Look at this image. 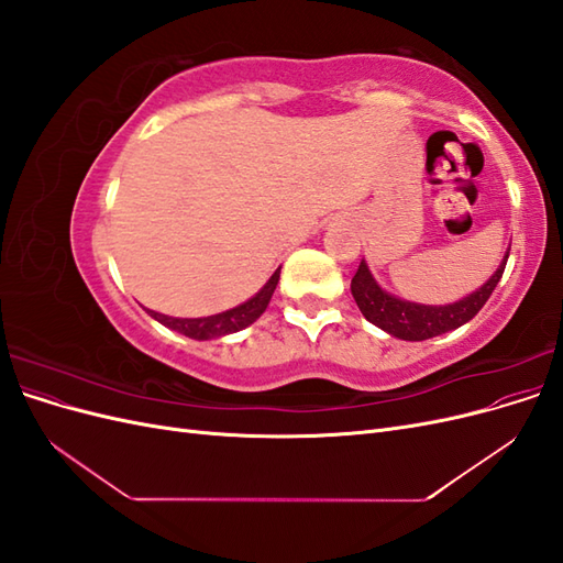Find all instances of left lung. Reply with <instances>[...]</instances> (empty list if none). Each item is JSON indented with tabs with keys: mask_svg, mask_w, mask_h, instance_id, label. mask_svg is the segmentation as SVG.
<instances>
[{
	"mask_svg": "<svg viewBox=\"0 0 563 563\" xmlns=\"http://www.w3.org/2000/svg\"><path fill=\"white\" fill-rule=\"evenodd\" d=\"M507 255H509V249L505 253V261L496 269V275H493L482 288H476L474 294H470L463 300H457L453 305H439V308L437 305H418V302L399 300L395 296L385 294L376 284V279L371 277L366 263H362L360 269H356L350 288L356 305H360L362 314L371 323H376L378 329L401 340H428L463 327V323H467L484 308L486 300L493 294V288L498 286L503 277Z\"/></svg>",
	"mask_w": 563,
	"mask_h": 563,
	"instance_id": "1",
	"label": "left lung"
}]
</instances>
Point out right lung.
I'll return each instance as SVG.
<instances>
[{
  "instance_id": "add662e5",
  "label": "right lung",
  "mask_w": 563,
  "mask_h": 563,
  "mask_svg": "<svg viewBox=\"0 0 563 563\" xmlns=\"http://www.w3.org/2000/svg\"><path fill=\"white\" fill-rule=\"evenodd\" d=\"M277 282H279V269L269 277V282L251 300L240 305V308H232L228 312H220V314H213V317L176 319V317H166V314L152 312V310H147V312L155 317L159 323H164V327L174 329V331H178V333H183L187 338H195V340L220 338V335L236 333V331L251 327V323L265 312L267 302H269L272 294H275V288H277Z\"/></svg>"
}]
</instances>
